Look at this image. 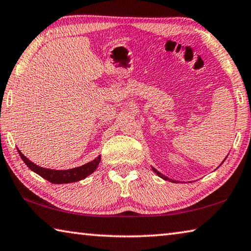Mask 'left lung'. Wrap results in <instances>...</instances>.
Here are the masks:
<instances>
[{"label": "left lung", "instance_id": "8db88e82", "mask_svg": "<svg viewBox=\"0 0 251 251\" xmlns=\"http://www.w3.org/2000/svg\"><path fill=\"white\" fill-rule=\"evenodd\" d=\"M226 158H227V157H226ZM226 158H225V159H226ZM225 159H224V161H225ZM224 161H223V163H224ZM223 163H222V164H223ZM222 164H220V165H222ZM151 169H152V171L155 172V174H156L157 176H159L160 178H163V179H165V180H168V181H175V180H173V179H169L168 177H166L165 175H163V174H160V173H159L158 171H157V169H155L154 167H151Z\"/></svg>", "mask_w": 251, "mask_h": 251}]
</instances>
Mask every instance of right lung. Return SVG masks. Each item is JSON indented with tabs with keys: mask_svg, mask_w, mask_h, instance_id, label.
<instances>
[{
	"mask_svg": "<svg viewBox=\"0 0 251 251\" xmlns=\"http://www.w3.org/2000/svg\"><path fill=\"white\" fill-rule=\"evenodd\" d=\"M18 151L21 156V158L23 159L24 163L26 164V166L31 169V171L36 173L37 175H40L41 177H43L44 179L52 182V184H69V182H75V181L82 180L96 171V168L99 167V164L100 161V155L97 156L94 160H92L90 163L85 165H82V166L79 167L65 169V171H59V169H50V168L40 167L39 165L32 163L31 160L26 158V157L21 152V151L18 150Z\"/></svg>",
	"mask_w": 251,
	"mask_h": 251,
	"instance_id": "obj_1",
	"label": "right lung"
}]
</instances>
